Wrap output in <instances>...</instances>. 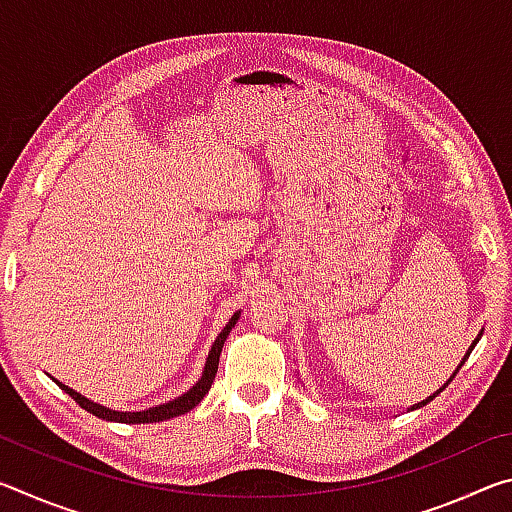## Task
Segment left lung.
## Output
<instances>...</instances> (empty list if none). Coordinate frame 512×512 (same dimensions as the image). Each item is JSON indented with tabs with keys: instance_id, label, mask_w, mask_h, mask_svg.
Listing matches in <instances>:
<instances>
[{
	"instance_id": "1",
	"label": "left lung",
	"mask_w": 512,
	"mask_h": 512,
	"mask_svg": "<svg viewBox=\"0 0 512 512\" xmlns=\"http://www.w3.org/2000/svg\"><path fill=\"white\" fill-rule=\"evenodd\" d=\"M481 334H483V332H479V336H476V339H474V341H472V345H470V348H467V352H465V357H463V361H461V363H458V368H456V370H454V375H452V377H449V379H447V384H449V381H452V379H454V377H456V372H458V370H461V366H463V363H465V361H467V357H470V352H472V350H474V345H476V343H479V339H481ZM447 384H445V386H440V388H438V391H436V393H433V395H429V397H427V400H422V402H418V404H413V406H411V411H415V409H420V406H424V404H429V402H431V400H433V397H438V395H440V393H443V391H445V388H447Z\"/></svg>"
}]
</instances>
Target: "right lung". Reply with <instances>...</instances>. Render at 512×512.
<instances>
[{
  "instance_id": "1",
  "label": "right lung",
  "mask_w": 512,
  "mask_h": 512,
  "mask_svg": "<svg viewBox=\"0 0 512 512\" xmlns=\"http://www.w3.org/2000/svg\"><path fill=\"white\" fill-rule=\"evenodd\" d=\"M239 316H241V311H237V314L228 320V325H225V327L221 329V334L216 336V341L212 343V348H210V354H207V359H205L201 379H198L196 384H194L192 388H189V391H185L183 395H178L176 400H169V402H164V404L149 406V409H144V411H115V409H108V406L92 402V400H88V397H85V395L76 393L74 388L65 386L63 381H58V379H54V377H51V379H54L56 384H58L60 388H63V391H65L69 397H72V400H74L76 404L81 406V409H85V411L92 413V415H97V418H101V420L124 422V424H144V422L171 420V418H176V415H183V413H187V411H192L194 406L203 400L205 393L210 391L216 370H219L221 348H223L225 339H228V334L232 332V327L237 325Z\"/></svg>"
}]
</instances>
